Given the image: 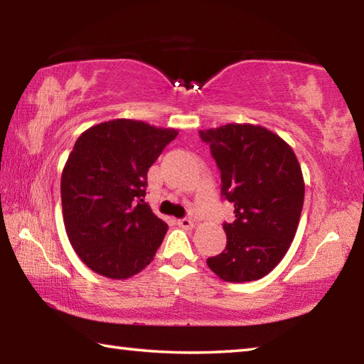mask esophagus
<instances>
[{"label":"esophagus","instance_id":"esophagus-1","mask_svg":"<svg viewBox=\"0 0 364 364\" xmlns=\"http://www.w3.org/2000/svg\"><path fill=\"white\" fill-rule=\"evenodd\" d=\"M176 223H178V226L184 228V230H193V228H194V221L191 218H180L176 221Z\"/></svg>","mask_w":364,"mask_h":364}]
</instances>
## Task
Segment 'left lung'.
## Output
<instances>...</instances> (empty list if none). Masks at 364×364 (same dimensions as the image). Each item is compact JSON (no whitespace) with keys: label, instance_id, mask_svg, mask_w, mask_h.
<instances>
[{"label":"left lung","instance_id":"left-lung-1","mask_svg":"<svg viewBox=\"0 0 364 364\" xmlns=\"http://www.w3.org/2000/svg\"><path fill=\"white\" fill-rule=\"evenodd\" d=\"M221 173V196L234 205L223 223L226 247L207 258L228 282L267 276L291 247L297 232L305 183L292 147L260 125L228 123L200 130Z\"/></svg>","mask_w":364,"mask_h":364}]
</instances>
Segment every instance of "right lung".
Listing matches in <instances>:
<instances>
[{
	"mask_svg": "<svg viewBox=\"0 0 364 364\" xmlns=\"http://www.w3.org/2000/svg\"><path fill=\"white\" fill-rule=\"evenodd\" d=\"M173 128L115 119L80 134L60 178L67 236L86 267L112 279L154 260L168 225L144 202L147 170Z\"/></svg>",
	"mask_w": 364,
	"mask_h": 364,
	"instance_id": "1",
	"label": "right lung"
}]
</instances>
